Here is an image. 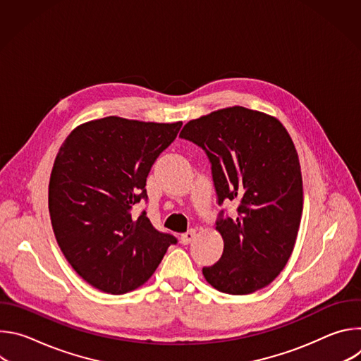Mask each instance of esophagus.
Instances as JSON below:
<instances>
[{
    "mask_svg": "<svg viewBox=\"0 0 361 361\" xmlns=\"http://www.w3.org/2000/svg\"><path fill=\"white\" fill-rule=\"evenodd\" d=\"M194 235H195V230H188L187 233H184V234H181V237H180V240H181V243L184 244V245H187V244H190L191 243V240L194 238Z\"/></svg>",
    "mask_w": 361,
    "mask_h": 361,
    "instance_id": "34e87169",
    "label": "esophagus"
}]
</instances>
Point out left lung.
Returning <instances> with one entry per match:
<instances>
[{
  "mask_svg": "<svg viewBox=\"0 0 361 361\" xmlns=\"http://www.w3.org/2000/svg\"><path fill=\"white\" fill-rule=\"evenodd\" d=\"M180 137L212 164L217 204L237 201V217L221 210L220 260L202 267L214 288L250 294L286 267L302 213V178L295 147L283 124L260 111L230 107L187 123Z\"/></svg>",
  "mask_w": 361,
  "mask_h": 361,
  "instance_id": "obj_1",
  "label": "left lung"
}]
</instances>
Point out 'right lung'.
I'll list each match as a JSON object with an SVG mask.
<instances>
[{
  "mask_svg": "<svg viewBox=\"0 0 361 361\" xmlns=\"http://www.w3.org/2000/svg\"><path fill=\"white\" fill-rule=\"evenodd\" d=\"M181 126L106 117L77 127L61 145L48 187L51 224L67 262L92 287H140L177 244L144 210L137 219L131 212L148 200V173Z\"/></svg>",
  "mask_w": 361,
  "mask_h": 361,
  "instance_id": "1",
  "label": "right lung"
}]
</instances>
